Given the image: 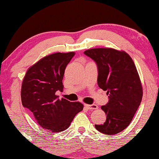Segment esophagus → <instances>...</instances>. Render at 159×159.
Wrapping results in <instances>:
<instances>
[{
    "instance_id": "1",
    "label": "esophagus",
    "mask_w": 159,
    "mask_h": 159,
    "mask_svg": "<svg viewBox=\"0 0 159 159\" xmlns=\"http://www.w3.org/2000/svg\"><path fill=\"white\" fill-rule=\"evenodd\" d=\"M84 106L87 109H90V110H95V109L98 108V106L96 105H95V104H93V105H87V104H84Z\"/></svg>"
}]
</instances>
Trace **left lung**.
I'll list each match as a JSON object with an SVG mask.
<instances>
[{
    "label": "left lung",
    "mask_w": 159,
    "mask_h": 159,
    "mask_svg": "<svg viewBox=\"0 0 159 159\" xmlns=\"http://www.w3.org/2000/svg\"><path fill=\"white\" fill-rule=\"evenodd\" d=\"M97 65L98 87L107 91L108 102L101 108L107 115L98 132L116 134L124 130L139 107L143 90L136 66L125 52L113 48H92L84 52Z\"/></svg>",
    "instance_id": "left-lung-1"
}]
</instances>
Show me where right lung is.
<instances>
[{
  "label": "right lung",
  "mask_w": 159,
  "mask_h": 159,
  "mask_svg": "<svg viewBox=\"0 0 159 159\" xmlns=\"http://www.w3.org/2000/svg\"><path fill=\"white\" fill-rule=\"evenodd\" d=\"M74 55V52H58L45 57L27 70L22 82V105L40 126L52 132L68 129L75 115L83 110L81 103L57 96V91L63 90L65 69Z\"/></svg>",
  "instance_id": "1"
}]
</instances>
